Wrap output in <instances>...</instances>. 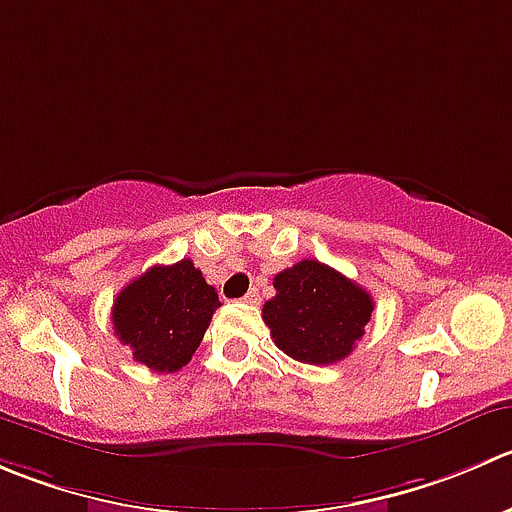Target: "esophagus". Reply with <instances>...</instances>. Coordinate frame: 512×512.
<instances>
[{
  "mask_svg": "<svg viewBox=\"0 0 512 512\" xmlns=\"http://www.w3.org/2000/svg\"><path fill=\"white\" fill-rule=\"evenodd\" d=\"M242 300H245L247 305H257V302H260V290H257V287H252V290L247 292V295L242 297Z\"/></svg>",
  "mask_w": 512,
  "mask_h": 512,
  "instance_id": "34e87169",
  "label": "esophagus"
}]
</instances>
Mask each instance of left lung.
<instances>
[{
    "label": "left lung",
    "instance_id": "obj_1",
    "mask_svg": "<svg viewBox=\"0 0 512 512\" xmlns=\"http://www.w3.org/2000/svg\"><path fill=\"white\" fill-rule=\"evenodd\" d=\"M262 307L275 345L292 360L332 365L352 352L372 315L370 292L317 260H302L272 280Z\"/></svg>",
    "mask_w": 512,
    "mask_h": 512
}]
</instances>
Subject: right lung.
I'll return each instance as SVG.
<instances>
[{
  "label": "right lung",
  "mask_w": 512,
  "mask_h": 512,
  "mask_svg": "<svg viewBox=\"0 0 512 512\" xmlns=\"http://www.w3.org/2000/svg\"><path fill=\"white\" fill-rule=\"evenodd\" d=\"M192 260L155 265L117 295L112 325L132 357L155 372H177L200 347L212 312L220 307Z\"/></svg>",
  "instance_id": "1"
}]
</instances>
